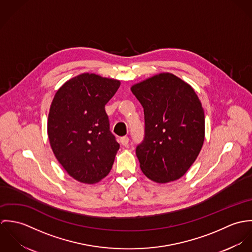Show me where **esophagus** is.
Wrapping results in <instances>:
<instances>
[{
  "mask_svg": "<svg viewBox=\"0 0 252 252\" xmlns=\"http://www.w3.org/2000/svg\"><path fill=\"white\" fill-rule=\"evenodd\" d=\"M120 144H122V145H124V146H127L128 145V144H129V138L128 137H122V138H120Z\"/></svg>",
  "mask_w": 252,
  "mask_h": 252,
  "instance_id": "1",
  "label": "esophagus"
}]
</instances>
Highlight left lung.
<instances>
[{"instance_id":"8db88e82","label":"left lung","mask_w":252,"mask_h":252,"mask_svg":"<svg viewBox=\"0 0 252 252\" xmlns=\"http://www.w3.org/2000/svg\"><path fill=\"white\" fill-rule=\"evenodd\" d=\"M144 108V137L136 154L144 175L158 183L180 179L198 157L205 113L193 88L164 72L131 88Z\"/></svg>"}]
</instances>
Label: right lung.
Segmentation results:
<instances>
[{"label":"right lung","mask_w":252,"mask_h":252,"mask_svg":"<svg viewBox=\"0 0 252 252\" xmlns=\"http://www.w3.org/2000/svg\"><path fill=\"white\" fill-rule=\"evenodd\" d=\"M120 82L94 73L67 81L55 94L47 122L53 153L74 180L95 183L110 172L119 149L105 106Z\"/></svg>","instance_id":"obj_1"}]
</instances>
